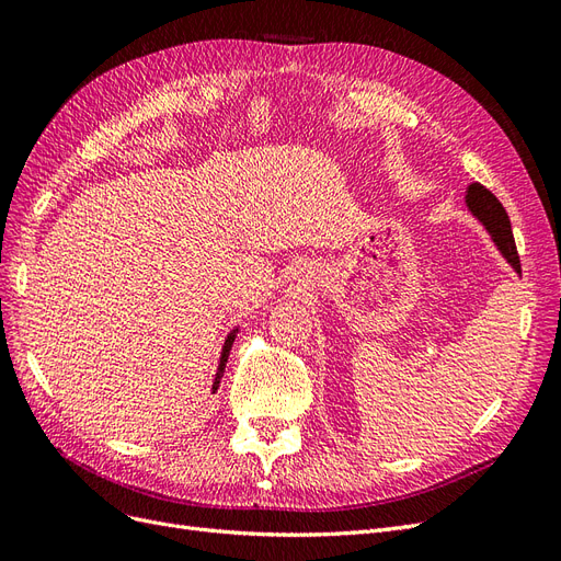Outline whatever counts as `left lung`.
Wrapping results in <instances>:
<instances>
[{
  "label": "left lung",
  "instance_id": "1",
  "mask_svg": "<svg viewBox=\"0 0 561 561\" xmlns=\"http://www.w3.org/2000/svg\"><path fill=\"white\" fill-rule=\"evenodd\" d=\"M466 206L484 225V229L491 236V241L496 243V248L501 250L507 264H511L517 274H522V264H519V254H517L515 239H513L511 219H507V213L501 206V201L480 182H472V184H468V192H466Z\"/></svg>",
  "mask_w": 561,
  "mask_h": 561
}]
</instances>
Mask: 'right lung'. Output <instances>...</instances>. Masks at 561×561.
Wrapping results in <instances>:
<instances>
[{
    "instance_id": "1",
    "label": "right lung",
    "mask_w": 561,
    "mask_h": 561,
    "mask_svg": "<svg viewBox=\"0 0 561 561\" xmlns=\"http://www.w3.org/2000/svg\"><path fill=\"white\" fill-rule=\"evenodd\" d=\"M236 332H239V328L231 330L227 334V339H225L222 355H219V367H217V375H215V381H213V393H215L217 386H219V379H222V375H225V367H227V360H229V351H231V344H233V339H236Z\"/></svg>"
}]
</instances>
